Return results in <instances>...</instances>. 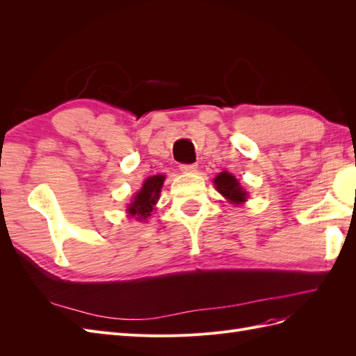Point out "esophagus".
<instances>
[{
    "instance_id": "obj_1",
    "label": "esophagus",
    "mask_w": 356,
    "mask_h": 356,
    "mask_svg": "<svg viewBox=\"0 0 356 356\" xmlns=\"http://www.w3.org/2000/svg\"><path fill=\"white\" fill-rule=\"evenodd\" d=\"M179 169H181V172H184V174H193V172L197 170V165H195V163H191V165H181Z\"/></svg>"
}]
</instances>
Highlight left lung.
I'll return each instance as SVG.
<instances>
[{
	"instance_id": "obj_1",
	"label": "left lung",
	"mask_w": 356,
	"mask_h": 356,
	"mask_svg": "<svg viewBox=\"0 0 356 356\" xmlns=\"http://www.w3.org/2000/svg\"><path fill=\"white\" fill-rule=\"evenodd\" d=\"M213 186L233 204H241L248 199L246 190H243L241 182L227 170L220 172V174L213 178Z\"/></svg>"
}]
</instances>
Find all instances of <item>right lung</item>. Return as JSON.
Segmentation results:
<instances>
[{"label":"right lung","mask_w":356,"mask_h":356,"mask_svg":"<svg viewBox=\"0 0 356 356\" xmlns=\"http://www.w3.org/2000/svg\"><path fill=\"white\" fill-rule=\"evenodd\" d=\"M163 181H165V175H154L144 181L141 190L136 193L132 203L127 207L129 217H132L138 221H145L149 215H152L156 203L160 197Z\"/></svg>","instance_id":"obj_1"}]
</instances>
